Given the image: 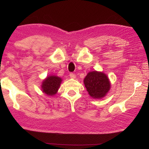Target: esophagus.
<instances>
[{
	"label": "esophagus",
	"instance_id": "34e87169",
	"mask_svg": "<svg viewBox=\"0 0 149 149\" xmlns=\"http://www.w3.org/2000/svg\"><path fill=\"white\" fill-rule=\"evenodd\" d=\"M70 76L71 78H73V79L76 78V74L73 73H70Z\"/></svg>",
	"mask_w": 149,
	"mask_h": 149
}]
</instances>
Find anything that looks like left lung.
<instances>
[{"mask_svg":"<svg viewBox=\"0 0 149 149\" xmlns=\"http://www.w3.org/2000/svg\"><path fill=\"white\" fill-rule=\"evenodd\" d=\"M84 84L89 96L94 99H101L106 96L111 88L107 75L97 71L89 72L84 79Z\"/></svg>","mask_w":149,"mask_h":149,"instance_id":"8db88e82","label":"left lung"}]
</instances>
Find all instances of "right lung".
<instances>
[{
  "label": "right lung",
  "instance_id": "1",
  "mask_svg": "<svg viewBox=\"0 0 149 149\" xmlns=\"http://www.w3.org/2000/svg\"><path fill=\"white\" fill-rule=\"evenodd\" d=\"M62 79L58 76H49L45 79L42 84V91L48 96H53L56 94L60 88Z\"/></svg>",
  "mask_w": 149,
  "mask_h": 149
}]
</instances>
